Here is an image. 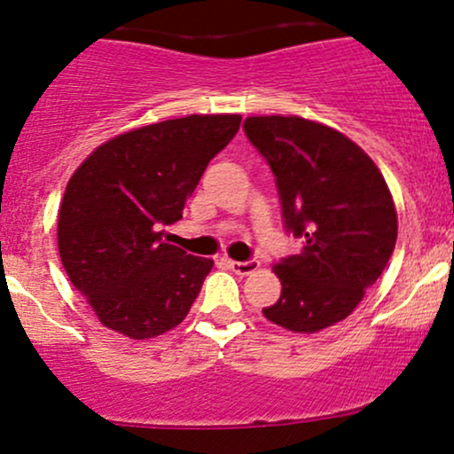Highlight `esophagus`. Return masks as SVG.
Instances as JSON below:
<instances>
[{"label": "esophagus", "instance_id": "1", "mask_svg": "<svg viewBox=\"0 0 454 454\" xmlns=\"http://www.w3.org/2000/svg\"><path fill=\"white\" fill-rule=\"evenodd\" d=\"M228 267L235 273H239V276H247V273L256 271V269L261 267V262H258L256 258H250V261H228Z\"/></svg>", "mask_w": 454, "mask_h": 454}]
</instances>
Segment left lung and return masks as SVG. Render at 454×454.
<instances>
[{
  "instance_id": "1",
  "label": "left lung",
  "mask_w": 454,
  "mask_h": 454,
  "mask_svg": "<svg viewBox=\"0 0 454 454\" xmlns=\"http://www.w3.org/2000/svg\"><path fill=\"white\" fill-rule=\"evenodd\" d=\"M246 136L276 176L286 232L300 254L282 258L280 300L262 315L315 333L356 310L396 243V211L380 168L357 144L300 116H250Z\"/></svg>"
}]
</instances>
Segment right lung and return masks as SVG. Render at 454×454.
<instances>
[{"label": "right lung", "instance_id": "obj_1", "mask_svg": "<svg viewBox=\"0 0 454 454\" xmlns=\"http://www.w3.org/2000/svg\"><path fill=\"white\" fill-rule=\"evenodd\" d=\"M239 124V114L148 124L109 139L74 170L58 215L59 258L109 330L144 340L187 317L213 261L163 243V226L183 217Z\"/></svg>", "mask_w": 454, "mask_h": 454}]
</instances>
